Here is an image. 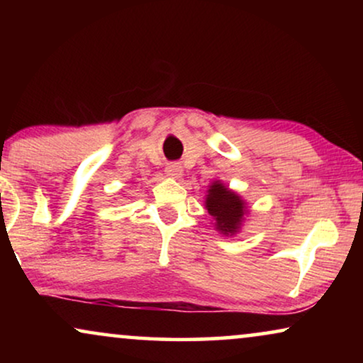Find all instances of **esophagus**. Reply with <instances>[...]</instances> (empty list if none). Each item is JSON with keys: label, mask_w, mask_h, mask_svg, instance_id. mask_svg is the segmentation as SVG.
Segmentation results:
<instances>
[{"label": "esophagus", "mask_w": 363, "mask_h": 363, "mask_svg": "<svg viewBox=\"0 0 363 363\" xmlns=\"http://www.w3.org/2000/svg\"><path fill=\"white\" fill-rule=\"evenodd\" d=\"M165 172H167V175H170L173 178H180L183 175V167L180 165V163L173 162V163H168Z\"/></svg>", "instance_id": "esophagus-1"}]
</instances>
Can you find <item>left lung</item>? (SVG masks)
<instances>
[{
    "mask_svg": "<svg viewBox=\"0 0 363 363\" xmlns=\"http://www.w3.org/2000/svg\"><path fill=\"white\" fill-rule=\"evenodd\" d=\"M206 210L216 220V228L225 235H233L240 228L245 215V203L221 183H213L206 195Z\"/></svg>",
    "mask_w": 363,
    "mask_h": 363,
    "instance_id": "obj_1",
    "label": "left lung"
}]
</instances>
